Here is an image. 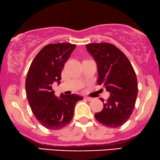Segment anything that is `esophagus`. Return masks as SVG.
<instances>
[{"instance_id": "1", "label": "esophagus", "mask_w": 160, "mask_h": 160, "mask_svg": "<svg viewBox=\"0 0 160 160\" xmlns=\"http://www.w3.org/2000/svg\"><path fill=\"white\" fill-rule=\"evenodd\" d=\"M85 98L87 99V100L88 101H92L93 100V98H90V97H85Z\"/></svg>"}]
</instances>
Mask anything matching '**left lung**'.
<instances>
[{
	"label": "left lung",
	"mask_w": 160,
	"mask_h": 160,
	"mask_svg": "<svg viewBox=\"0 0 160 160\" xmlns=\"http://www.w3.org/2000/svg\"><path fill=\"white\" fill-rule=\"evenodd\" d=\"M87 50L98 68V84H103L110 96L95 117L109 128L123 125L132 114L138 96V80L132 64L120 49L110 43H90Z\"/></svg>",
	"instance_id": "8db88e82"
}]
</instances>
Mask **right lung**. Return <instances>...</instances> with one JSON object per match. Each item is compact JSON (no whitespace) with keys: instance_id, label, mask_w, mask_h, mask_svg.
<instances>
[{"instance_id":"right-lung-1","label":"right lung","mask_w":160,"mask_h":160,"mask_svg":"<svg viewBox=\"0 0 160 160\" xmlns=\"http://www.w3.org/2000/svg\"><path fill=\"white\" fill-rule=\"evenodd\" d=\"M76 45L63 42L42 48L33 60L26 79L28 103L37 120L48 129L65 127L73 117L74 108L83 98L79 95L55 96L53 82L60 83L65 63Z\"/></svg>"}]
</instances>
